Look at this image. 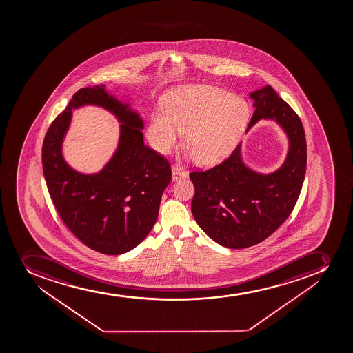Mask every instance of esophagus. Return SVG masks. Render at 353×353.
<instances>
[{"mask_svg": "<svg viewBox=\"0 0 353 353\" xmlns=\"http://www.w3.org/2000/svg\"><path fill=\"white\" fill-rule=\"evenodd\" d=\"M171 171H172V181H179V179H184L188 176L186 171L182 170L181 168L176 167V165L172 167Z\"/></svg>", "mask_w": 353, "mask_h": 353, "instance_id": "1", "label": "esophagus"}]
</instances>
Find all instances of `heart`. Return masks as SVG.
Masks as SVG:
<instances>
[{
    "mask_svg": "<svg viewBox=\"0 0 353 353\" xmlns=\"http://www.w3.org/2000/svg\"><path fill=\"white\" fill-rule=\"evenodd\" d=\"M163 105L167 115H154L147 129L154 148L168 153L177 143L181 129L185 157H196L203 167H212L230 153L250 116L243 99L205 85L177 88L165 95Z\"/></svg>",
    "mask_w": 353,
    "mask_h": 353,
    "instance_id": "heart-1",
    "label": "heart"
}]
</instances>
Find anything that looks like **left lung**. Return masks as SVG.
<instances>
[{"label":"left lung","instance_id":"8db88e82","mask_svg":"<svg viewBox=\"0 0 353 353\" xmlns=\"http://www.w3.org/2000/svg\"><path fill=\"white\" fill-rule=\"evenodd\" d=\"M254 114L248 130L260 119L277 123L289 139L285 160L277 170L261 174L241 159V143L230 157L206 171H193V216L217 244L245 248L269 237L289 217L301 194L307 162L304 128L297 114L272 86L252 92Z\"/></svg>","mask_w":353,"mask_h":353}]
</instances>
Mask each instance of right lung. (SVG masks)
<instances>
[{
	"mask_svg": "<svg viewBox=\"0 0 353 353\" xmlns=\"http://www.w3.org/2000/svg\"><path fill=\"white\" fill-rule=\"evenodd\" d=\"M85 105L105 108L121 123L116 152L95 174L79 173L63 157L72 110ZM143 129L129 101L97 85L81 88L46 133L42 169L52 203L71 232L102 254H123L146 238L171 181L170 164L143 143Z\"/></svg>",
	"mask_w": 353,
	"mask_h": 353,
	"instance_id": "right-lung-1",
	"label": "right lung"
}]
</instances>
